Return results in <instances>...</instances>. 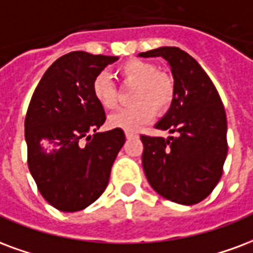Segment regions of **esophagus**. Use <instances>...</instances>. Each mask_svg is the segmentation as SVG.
I'll list each match as a JSON object with an SVG mask.
<instances>
[{"instance_id":"1","label":"esophagus","mask_w":253,"mask_h":253,"mask_svg":"<svg viewBox=\"0 0 253 253\" xmlns=\"http://www.w3.org/2000/svg\"><path fill=\"white\" fill-rule=\"evenodd\" d=\"M125 135H126L127 139H132V138H136V136H138L135 132H131V131H126L125 132Z\"/></svg>"}]
</instances>
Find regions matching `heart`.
<instances>
[{
	"label": "heart",
	"instance_id": "1",
	"mask_svg": "<svg viewBox=\"0 0 253 253\" xmlns=\"http://www.w3.org/2000/svg\"><path fill=\"white\" fill-rule=\"evenodd\" d=\"M117 74L125 85H134L131 100L134 104L122 108L108 118L110 126L127 131L136 130L153 119L155 114L169 111L175 95L171 76L158 72L157 65L145 60L131 59L118 67ZM95 100L106 110H114L119 104V91L107 75H98L91 85Z\"/></svg>",
	"mask_w": 253,
	"mask_h": 253
}]
</instances>
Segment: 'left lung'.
I'll list each match as a JSON object with an SVG mask.
<instances>
[{
  "instance_id": "left-lung-1",
  "label": "left lung",
  "mask_w": 253,
  "mask_h": 253,
  "mask_svg": "<svg viewBox=\"0 0 253 253\" xmlns=\"http://www.w3.org/2000/svg\"><path fill=\"white\" fill-rule=\"evenodd\" d=\"M139 56L164 57L171 67L175 87L171 107L155 126L175 136L141 135L146 178L157 193L173 203H200L218 184L228 153L221 98L207 72L185 50L162 46Z\"/></svg>"
}]
</instances>
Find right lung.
Wrapping results in <instances>:
<instances>
[{
    "mask_svg": "<svg viewBox=\"0 0 253 253\" xmlns=\"http://www.w3.org/2000/svg\"><path fill=\"white\" fill-rule=\"evenodd\" d=\"M115 56L69 52L46 69L25 117L28 168L41 196L61 212H78L106 190L126 136L96 132L106 121L93 79Z\"/></svg>",
    "mask_w": 253,
    "mask_h": 253,
    "instance_id": "add662e5",
    "label": "right lung"
}]
</instances>
